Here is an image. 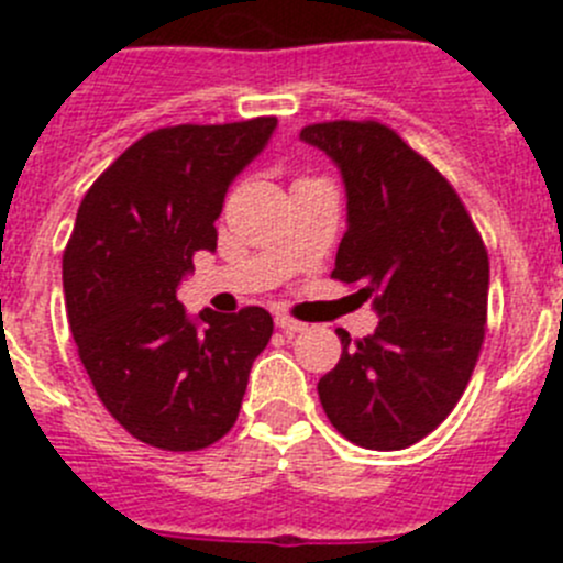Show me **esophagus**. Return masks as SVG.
<instances>
[{"instance_id": "obj_1", "label": "esophagus", "mask_w": 563, "mask_h": 563, "mask_svg": "<svg viewBox=\"0 0 563 563\" xmlns=\"http://www.w3.org/2000/svg\"><path fill=\"white\" fill-rule=\"evenodd\" d=\"M276 327L282 332H287V335H296V332H305L307 324H301V321H296L290 316H276Z\"/></svg>"}]
</instances>
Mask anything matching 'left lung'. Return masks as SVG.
<instances>
[{
	"mask_svg": "<svg viewBox=\"0 0 563 563\" xmlns=\"http://www.w3.org/2000/svg\"><path fill=\"white\" fill-rule=\"evenodd\" d=\"M341 168L346 233L332 278L361 285L372 335L338 330L341 361L318 380L330 422L361 449L400 451L451 415L485 341L487 251L460 194L377 121L301 129Z\"/></svg>",
	"mask_w": 563,
	"mask_h": 563,
	"instance_id": "obj_1",
	"label": "left lung"
}]
</instances>
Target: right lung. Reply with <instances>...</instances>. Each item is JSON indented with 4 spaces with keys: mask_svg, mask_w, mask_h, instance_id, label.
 <instances>
[{
    "mask_svg": "<svg viewBox=\"0 0 563 563\" xmlns=\"http://www.w3.org/2000/svg\"><path fill=\"white\" fill-rule=\"evenodd\" d=\"M276 118L154 129L92 183L64 247V301L78 357L109 415L163 451H200L236 422L273 335L262 307L186 316L177 287L217 251L228 186ZM203 327L200 328L199 324Z\"/></svg>",
    "mask_w": 563,
    "mask_h": 563,
    "instance_id": "add662e5",
    "label": "right lung"
}]
</instances>
